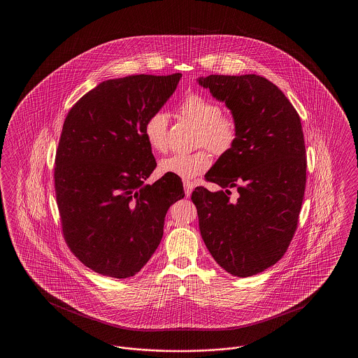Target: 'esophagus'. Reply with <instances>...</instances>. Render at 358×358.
<instances>
[{
    "instance_id": "obj_1",
    "label": "esophagus",
    "mask_w": 358,
    "mask_h": 358,
    "mask_svg": "<svg viewBox=\"0 0 358 358\" xmlns=\"http://www.w3.org/2000/svg\"><path fill=\"white\" fill-rule=\"evenodd\" d=\"M184 187H185V194H187V197H189L192 194V190L194 187V184L189 182V181H184Z\"/></svg>"
}]
</instances>
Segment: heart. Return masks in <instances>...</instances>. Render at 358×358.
Returning a JSON list of instances; mask_svg holds the SVG:
<instances>
[{
	"label": "heart",
	"mask_w": 358,
	"mask_h": 358,
	"mask_svg": "<svg viewBox=\"0 0 358 358\" xmlns=\"http://www.w3.org/2000/svg\"><path fill=\"white\" fill-rule=\"evenodd\" d=\"M180 113L199 126L197 146L208 148L215 155L229 153L238 138V123L229 113H222L220 104L203 94H189L180 104ZM168 115L154 113L143 126V136L154 152L168 150ZM212 158L206 149L193 153H176L159 162V171L182 180H193L210 168Z\"/></svg>",
	"instance_id": "b5f03b06"
}]
</instances>
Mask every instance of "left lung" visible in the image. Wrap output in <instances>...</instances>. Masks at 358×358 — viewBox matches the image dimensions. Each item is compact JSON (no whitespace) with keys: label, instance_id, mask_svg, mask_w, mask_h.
I'll return each instance as SVG.
<instances>
[{"label":"left lung","instance_id":"1","mask_svg":"<svg viewBox=\"0 0 358 358\" xmlns=\"http://www.w3.org/2000/svg\"><path fill=\"white\" fill-rule=\"evenodd\" d=\"M199 85L225 102L238 123V138L197 187L200 232L227 273L245 278L282 259L298 228L306 187V146L301 118L286 95L263 76L209 75ZM239 193L229 201L230 189Z\"/></svg>","mask_w":358,"mask_h":358}]
</instances>
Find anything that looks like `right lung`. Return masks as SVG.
Wrapping results in <instances>:
<instances>
[{"label": "right lung", "mask_w": 358, "mask_h": 358, "mask_svg": "<svg viewBox=\"0 0 358 358\" xmlns=\"http://www.w3.org/2000/svg\"><path fill=\"white\" fill-rule=\"evenodd\" d=\"M181 73L106 80L69 110L55 158V193L71 252L104 276L126 279L149 262L166 212L184 199L180 177L143 181L157 162L146 120L171 98Z\"/></svg>", "instance_id": "obj_1"}]
</instances>
